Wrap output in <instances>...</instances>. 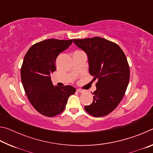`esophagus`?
<instances>
[{"instance_id": "obj_1", "label": "esophagus", "mask_w": 153, "mask_h": 153, "mask_svg": "<svg viewBox=\"0 0 153 153\" xmlns=\"http://www.w3.org/2000/svg\"><path fill=\"white\" fill-rule=\"evenodd\" d=\"M77 91L78 92H80V93H82V92H84V90H81V89H77Z\"/></svg>"}]
</instances>
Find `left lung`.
Returning <instances> with one entry per match:
<instances>
[{
	"label": "left lung",
	"mask_w": 153,
	"mask_h": 153,
	"mask_svg": "<svg viewBox=\"0 0 153 153\" xmlns=\"http://www.w3.org/2000/svg\"><path fill=\"white\" fill-rule=\"evenodd\" d=\"M74 42L86 53L89 73L98 80L93 102L85 110L96 117L107 115L120 104L128 86L129 67L125 54L117 44L100 37Z\"/></svg>",
	"instance_id": "obj_1"
}]
</instances>
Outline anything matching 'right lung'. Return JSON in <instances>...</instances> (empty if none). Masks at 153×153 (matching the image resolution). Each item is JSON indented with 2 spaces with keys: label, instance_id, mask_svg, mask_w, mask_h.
I'll use <instances>...</instances> for the list:
<instances>
[{
  "label": "right lung",
  "instance_id": "add662e5",
  "mask_svg": "<svg viewBox=\"0 0 153 153\" xmlns=\"http://www.w3.org/2000/svg\"><path fill=\"white\" fill-rule=\"evenodd\" d=\"M73 40L48 39L31 46L24 59L21 77L28 100L35 109L46 117H54L65 108L69 96L76 92L71 86H53L51 74L56 70L59 53Z\"/></svg>",
  "mask_w": 153,
  "mask_h": 153
}]
</instances>
